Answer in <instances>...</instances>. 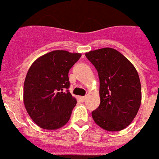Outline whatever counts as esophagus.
Wrapping results in <instances>:
<instances>
[{
  "mask_svg": "<svg viewBox=\"0 0 159 159\" xmlns=\"http://www.w3.org/2000/svg\"><path fill=\"white\" fill-rule=\"evenodd\" d=\"M80 99H81V102H84L86 100V97L85 96H81V97H80Z\"/></svg>",
  "mask_w": 159,
  "mask_h": 159,
  "instance_id": "esophagus-1",
  "label": "esophagus"
}]
</instances>
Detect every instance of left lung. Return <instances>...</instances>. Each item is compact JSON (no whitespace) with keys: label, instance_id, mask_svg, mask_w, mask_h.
I'll return each mask as SVG.
<instances>
[{"label":"left lung","instance_id":"left-lung-1","mask_svg":"<svg viewBox=\"0 0 159 159\" xmlns=\"http://www.w3.org/2000/svg\"><path fill=\"white\" fill-rule=\"evenodd\" d=\"M86 57L98 74L100 105L91 112L98 125L110 131L125 129L137 115L142 101L139 74L132 64L115 49L91 51Z\"/></svg>","mask_w":159,"mask_h":159}]
</instances>
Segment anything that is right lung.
<instances>
[{"instance_id":"right-lung-1","label":"right lung","mask_w":159,"mask_h":159,"mask_svg":"<svg viewBox=\"0 0 159 159\" xmlns=\"http://www.w3.org/2000/svg\"><path fill=\"white\" fill-rule=\"evenodd\" d=\"M81 54L53 51L31 65L24 84V103L31 119L44 129L55 130L70 119L77 101L69 92L68 72Z\"/></svg>"}]
</instances>
